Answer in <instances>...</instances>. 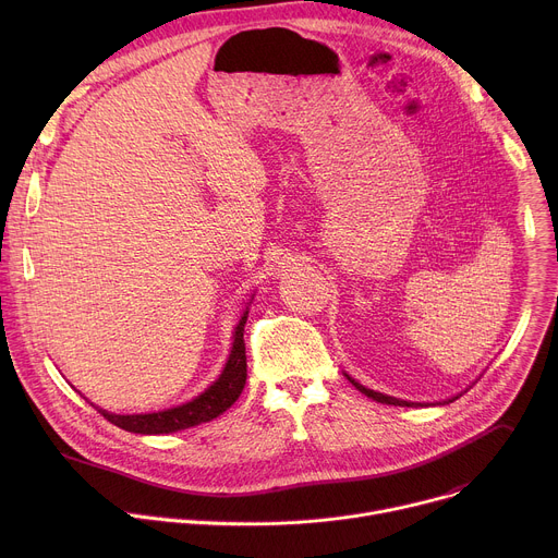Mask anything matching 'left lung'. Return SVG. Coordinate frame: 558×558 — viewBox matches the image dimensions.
I'll return each mask as SVG.
<instances>
[{"label":"left lung","mask_w":558,"mask_h":558,"mask_svg":"<svg viewBox=\"0 0 558 558\" xmlns=\"http://www.w3.org/2000/svg\"><path fill=\"white\" fill-rule=\"evenodd\" d=\"M347 375V373H344ZM347 379L360 390V392H364L366 397H371V400H375V402H379V404H390V407H426V404H417V402H407V400H400V397H392V395H384V392H377V390H373V388H366V386H362L360 381H355L351 375H347ZM468 390V388H465ZM457 397H461V395H454V397H448V400H444V402H439V404H450V402H454Z\"/></svg>","instance_id":"1"}]
</instances>
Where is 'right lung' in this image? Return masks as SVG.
<instances>
[{
    "mask_svg": "<svg viewBox=\"0 0 558 558\" xmlns=\"http://www.w3.org/2000/svg\"><path fill=\"white\" fill-rule=\"evenodd\" d=\"M254 300V295H252ZM243 311L241 320H238L233 329V342L229 357L220 371V375L201 392L194 400L172 407L166 411H156V413H134V415H117L106 409L95 407L110 424L128 430V433H138V435H168L177 430H185L205 422L216 420L222 415L231 404L241 397L245 381H247V355H245V325H247V315H250V304Z\"/></svg>",
    "mask_w": 558,
    "mask_h": 558,
    "instance_id": "right-lung-1",
    "label": "right lung"
}]
</instances>
